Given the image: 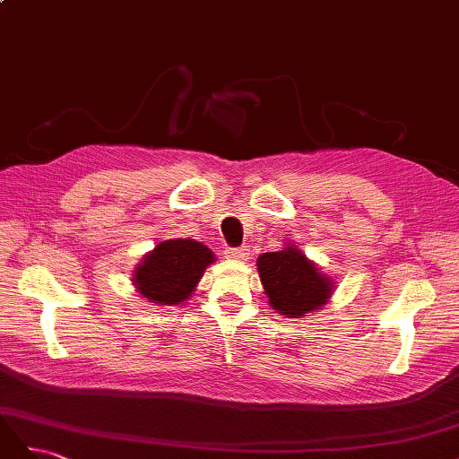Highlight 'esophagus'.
Wrapping results in <instances>:
<instances>
[{"label":"esophagus","mask_w":459,"mask_h":459,"mask_svg":"<svg viewBox=\"0 0 459 459\" xmlns=\"http://www.w3.org/2000/svg\"><path fill=\"white\" fill-rule=\"evenodd\" d=\"M224 255H226L228 260H238V262H241V260H247L248 255H251V253H248L247 247H239V248H226Z\"/></svg>","instance_id":"esophagus-1"}]
</instances>
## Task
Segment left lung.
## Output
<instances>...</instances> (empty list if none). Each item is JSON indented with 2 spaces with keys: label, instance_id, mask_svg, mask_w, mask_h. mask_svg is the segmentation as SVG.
Listing matches in <instances>:
<instances>
[{
  "label": "left lung",
  "instance_id": "left-lung-1",
  "mask_svg": "<svg viewBox=\"0 0 459 459\" xmlns=\"http://www.w3.org/2000/svg\"><path fill=\"white\" fill-rule=\"evenodd\" d=\"M256 270L268 304L285 317L317 312L335 290V281L290 241L281 251L260 255Z\"/></svg>",
  "mask_w": 459,
  "mask_h": 459
}]
</instances>
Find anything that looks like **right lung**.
<instances>
[{
  "mask_svg": "<svg viewBox=\"0 0 459 459\" xmlns=\"http://www.w3.org/2000/svg\"><path fill=\"white\" fill-rule=\"evenodd\" d=\"M214 260L211 248L195 239H166L137 264L132 283L145 300L176 307L191 297Z\"/></svg>",
  "mask_w": 459,
  "mask_h": 459,
  "instance_id": "right-lung-1",
  "label": "right lung"
}]
</instances>
